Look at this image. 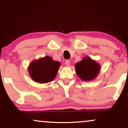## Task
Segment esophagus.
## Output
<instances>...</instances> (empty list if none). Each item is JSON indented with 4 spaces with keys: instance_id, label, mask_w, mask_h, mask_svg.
Returning a JSON list of instances; mask_svg holds the SVG:
<instances>
[{
    "instance_id": "esophagus-1",
    "label": "esophagus",
    "mask_w": 128,
    "mask_h": 128,
    "mask_svg": "<svg viewBox=\"0 0 128 128\" xmlns=\"http://www.w3.org/2000/svg\"><path fill=\"white\" fill-rule=\"evenodd\" d=\"M65 64L67 66H70V61H69V60H66Z\"/></svg>"
}]
</instances>
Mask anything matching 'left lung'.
Returning <instances> with one entry per match:
<instances>
[{
	"instance_id": "obj_1",
	"label": "left lung",
	"mask_w": 128,
	"mask_h": 128,
	"mask_svg": "<svg viewBox=\"0 0 128 128\" xmlns=\"http://www.w3.org/2000/svg\"><path fill=\"white\" fill-rule=\"evenodd\" d=\"M77 75L84 81H90L98 76L100 70V65L90 57L86 56L75 64Z\"/></svg>"
}]
</instances>
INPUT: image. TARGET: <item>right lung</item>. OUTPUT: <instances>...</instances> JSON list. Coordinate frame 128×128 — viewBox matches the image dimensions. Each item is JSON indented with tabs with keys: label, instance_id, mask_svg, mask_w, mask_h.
<instances>
[{
	"label": "right lung",
	"instance_id": "right-lung-1",
	"mask_svg": "<svg viewBox=\"0 0 128 128\" xmlns=\"http://www.w3.org/2000/svg\"><path fill=\"white\" fill-rule=\"evenodd\" d=\"M60 66L59 61L46 56L30 62L28 71L34 81L40 84L48 83L55 79Z\"/></svg>",
	"mask_w": 128,
	"mask_h": 128
}]
</instances>
